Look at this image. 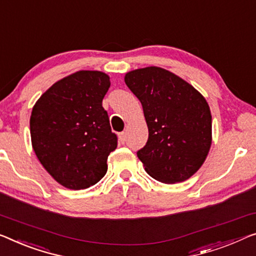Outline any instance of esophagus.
I'll list each match as a JSON object with an SVG mask.
<instances>
[{"mask_svg":"<svg viewBox=\"0 0 256 256\" xmlns=\"http://www.w3.org/2000/svg\"><path fill=\"white\" fill-rule=\"evenodd\" d=\"M118 139H120V141L122 144H124L125 141H126V132H122L118 134Z\"/></svg>","mask_w":256,"mask_h":256,"instance_id":"34e87169","label":"esophagus"}]
</instances>
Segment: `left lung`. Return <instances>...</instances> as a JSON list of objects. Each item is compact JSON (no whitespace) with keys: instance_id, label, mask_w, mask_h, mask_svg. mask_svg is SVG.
I'll return each mask as SVG.
<instances>
[{"instance_id":"left-lung-1","label":"left lung","mask_w":256,"mask_h":256,"mask_svg":"<svg viewBox=\"0 0 256 256\" xmlns=\"http://www.w3.org/2000/svg\"><path fill=\"white\" fill-rule=\"evenodd\" d=\"M125 84L142 104L148 140L136 155L156 180L174 184L193 176L212 146L206 98L172 72L158 66L130 71Z\"/></svg>"}]
</instances>
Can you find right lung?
Returning a JSON list of instances; mask_svg holds the SVG:
<instances>
[{"label": "right lung", "instance_id": "1", "mask_svg": "<svg viewBox=\"0 0 256 256\" xmlns=\"http://www.w3.org/2000/svg\"><path fill=\"white\" fill-rule=\"evenodd\" d=\"M110 78L82 70L58 80L34 104L30 140L47 172L64 188L85 190L100 182L117 147L102 100Z\"/></svg>", "mask_w": 256, "mask_h": 256}]
</instances>
